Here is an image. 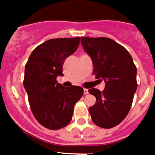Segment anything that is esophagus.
Listing matches in <instances>:
<instances>
[{
	"instance_id": "obj_1",
	"label": "esophagus",
	"mask_w": 155,
	"mask_h": 155,
	"mask_svg": "<svg viewBox=\"0 0 155 155\" xmlns=\"http://www.w3.org/2000/svg\"><path fill=\"white\" fill-rule=\"evenodd\" d=\"M84 94H88V90H87V88H84Z\"/></svg>"
}]
</instances>
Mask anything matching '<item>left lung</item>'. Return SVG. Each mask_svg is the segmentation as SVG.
<instances>
[{
  "instance_id": "1",
  "label": "left lung",
  "mask_w": 155,
  "mask_h": 155,
  "mask_svg": "<svg viewBox=\"0 0 155 155\" xmlns=\"http://www.w3.org/2000/svg\"><path fill=\"white\" fill-rule=\"evenodd\" d=\"M81 43L92 59L96 79L105 82L102 91L88 90L97 99L89 113L97 126L111 128L124 120L131 108L137 87V68L126 49L112 39L81 37Z\"/></svg>"
}]
</instances>
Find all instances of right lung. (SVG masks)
Masks as SVG:
<instances>
[{
    "label": "right lung",
    "instance_id": "1",
    "mask_svg": "<svg viewBox=\"0 0 155 155\" xmlns=\"http://www.w3.org/2000/svg\"><path fill=\"white\" fill-rule=\"evenodd\" d=\"M80 37L53 38L41 44L31 53L25 65L24 87L34 117L50 130L68 125L74 105L82 97V87H64L56 78L63 76L62 68L68 56L76 52Z\"/></svg>",
    "mask_w": 155,
    "mask_h": 155
}]
</instances>
